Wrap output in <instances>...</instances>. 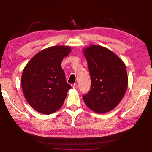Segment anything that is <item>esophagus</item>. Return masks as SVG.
Masks as SVG:
<instances>
[{
    "mask_svg": "<svg viewBox=\"0 0 152 152\" xmlns=\"http://www.w3.org/2000/svg\"><path fill=\"white\" fill-rule=\"evenodd\" d=\"M73 88L74 89H77V88H78V84H74V85H73Z\"/></svg>",
    "mask_w": 152,
    "mask_h": 152,
    "instance_id": "obj_1",
    "label": "esophagus"
}]
</instances>
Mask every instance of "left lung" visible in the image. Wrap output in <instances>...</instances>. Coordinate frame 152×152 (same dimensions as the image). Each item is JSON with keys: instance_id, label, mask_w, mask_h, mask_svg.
Masks as SVG:
<instances>
[{"instance_id": "obj_1", "label": "left lung", "mask_w": 152, "mask_h": 152, "mask_svg": "<svg viewBox=\"0 0 152 152\" xmlns=\"http://www.w3.org/2000/svg\"><path fill=\"white\" fill-rule=\"evenodd\" d=\"M91 77L89 92L83 96L90 109L105 113L121 101L127 89L125 63L114 52L101 45H91L82 50Z\"/></svg>"}]
</instances>
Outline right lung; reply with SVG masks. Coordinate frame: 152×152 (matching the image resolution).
Returning a JSON list of instances; mask_svg holds the SVG:
<instances>
[{"label": "right lung", "mask_w": 152, "mask_h": 152, "mask_svg": "<svg viewBox=\"0 0 152 152\" xmlns=\"http://www.w3.org/2000/svg\"><path fill=\"white\" fill-rule=\"evenodd\" d=\"M70 52V46L48 48L33 56L24 68L23 92L28 103L37 112L51 114L63 105L71 86L66 81L61 64Z\"/></svg>", "instance_id": "1"}]
</instances>
